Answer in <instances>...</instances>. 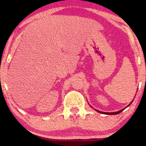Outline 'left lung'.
<instances>
[{"label": "left lung", "mask_w": 146, "mask_h": 146, "mask_svg": "<svg viewBox=\"0 0 146 146\" xmlns=\"http://www.w3.org/2000/svg\"><path fill=\"white\" fill-rule=\"evenodd\" d=\"M133 102V101H132ZM131 102L127 106V107H128L129 105L131 104ZM126 107V108H127ZM125 108H123V109H122V110H119V111H115V112H104V111H99V110H96L98 112H99V113H104V114H107V115H115V114H117V113H121V111H122L123 110H124Z\"/></svg>", "instance_id": "1"}]
</instances>
